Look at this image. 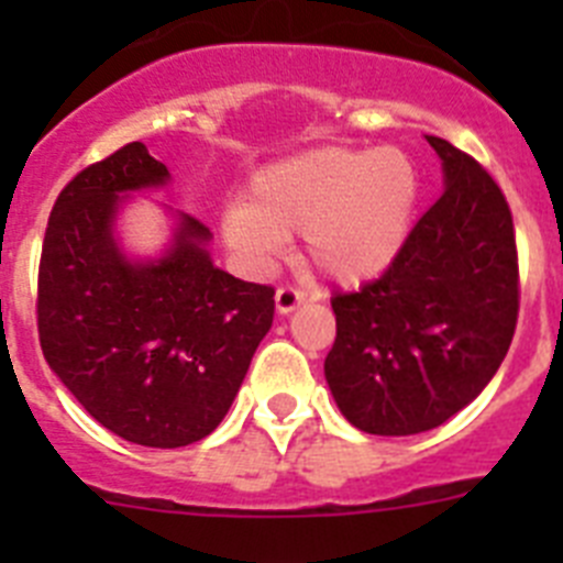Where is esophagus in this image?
<instances>
[{"label":"esophagus","instance_id":"obj_1","mask_svg":"<svg viewBox=\"0 0 563 563\" xmlns=\"http://www.w3.org/2000/svg\"><path fill=\"white\" fill-rule=\"evenodd\" d=\"M301 305H305V292L298 290V287L285 285L276 290V310L282 312V316H287V312H292Z\"/></svg>","mask_w":563,"mask_h":563}]
</instances>
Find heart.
<instances>
[{"label": "heart", "instance_id": "1", "mask_svg": "<svg viewBox=\"0 0 563 563\" xmlns=\"http://www.w3.org/2000/svg\"><path fill=\"white\" fill-rule=\"evenodd\" d=\"M420 202V172L400 148H318L253 177L222 236L251 265H267L305 233L307 258L341 285L380 276L402 251Z\"/></svg>", "mask_w": 563, "mask_h": 563}]
</instances>
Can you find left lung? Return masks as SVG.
I'll return each mask as SVG.
<instances>
[{
	"instance_id": "left-lung-1",
	"label": "left lung",
	"mask_w": 563,
	"mask_h": 563,
	"mask_svg": "<svg viewBox=\"0 0 563 563\" xmlns=\"http://www.w3.org/2000/svg\"><path fill=\"white\" fill-rule=\"evenodd\" d=\"M429 143L445 172L442 197L375 282L332 296L327 383L341 415L377 437L431 431L465 409L505 361L519 318L505 194L471 154Z\"/></svg>"
}]
</instances>
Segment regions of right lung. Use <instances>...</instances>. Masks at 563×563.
Segmentation results:
<instances>
[{"label": "right lung", "instance_id": "obj_1", "mask_svg": "<svg viewBox=\"0 0 563 563\" xmlns=\"http://www.w3.org/2000/svg\"><path fill=\"white\" fill-rule=\"evenodd\" d=\"M166 180L143 143L78 172L53 206L38 262L49 369L103 429L148 449L211 434L273 324V287L213 267L211 231L188 213L166 256H123L112 236L123 194Z\"/></svg>", "mask_w": 563, "mask_h": 563}]
</instances>
